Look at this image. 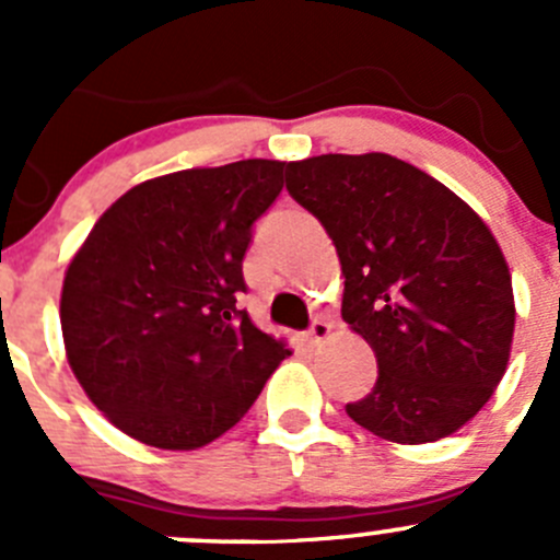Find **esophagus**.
Returning <instances> with one entry per match:
<instances>
[{"label":"esophagus","instance_id":"esophagus-1","mask_svg":"<svg viewBox=\"0 0 560 560\" xmlns=\"http://www.w3.org/2000/svg\"><path fill=\"white\" fill-rule=\"evenodd\" d=\"M327 336H330V322L316 316V319H312V325H308V338H312V341H322V338Z\"/></svg>","mask_w":560,"mask_h":560}]
</instances>
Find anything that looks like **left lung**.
Returning a JSON list of instances; mask_svg holds the SVG:
<instances>
[{"mask_svg": "<svg viewBox=\"0 0 560 560\" xmlns=\"http://www.w3.org/2000/svg\"><path fill=\"white\" fill-rule=\"evenodd\" d=\"M287 173L341 259L343 322L376 354V385L347 415L398 444L455 433L499 387L515 330L512 276L488 224L389 154H322Z\"/></svg>", "mask_w": 560, "mask_h": 560, "instance_id": "left-lung-1", "label": "left lung"}]
</instances>
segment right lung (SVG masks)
<instances>
[{"mask_svg":"<svg viewBox=\"0 0 560 560\" xmlns=\"http://www.w3.org/2000/svg\"><path fill=\"white\" fill-rule=\"evenodd\" d=\"M287 167L244 160L145 180L107 208L67 268V360L127 436L160 450L213 442L290 354L238 308L254 224Z\"/></svg>","mask_w":560,"mask_h":560,"instance_id":"right-lung-1","label":"right lung"}]
</instances>
